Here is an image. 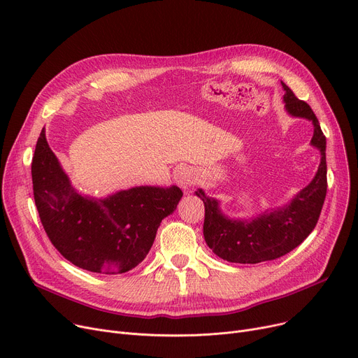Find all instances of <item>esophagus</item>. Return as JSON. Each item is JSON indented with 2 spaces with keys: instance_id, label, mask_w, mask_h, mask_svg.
I'll return each mask as SVG.
<instances>
[{
  "instance_id": "esophagus-1",
  "label": "esophagus",
  "mask_w": 358,
  "mask_h": 358,
  "mask_svg": "<svg viewBox=\"0 0 358 358\" xmlns=\"http://www.w3.org/2000/svg\"><path fill=\"white\" fill-rule=\"evenodd\" d=\"M176 182L181 187L184 192H189L192 187L196 184V174L187 166H178L174 174Z\"/></svg>"
}]
</instances>
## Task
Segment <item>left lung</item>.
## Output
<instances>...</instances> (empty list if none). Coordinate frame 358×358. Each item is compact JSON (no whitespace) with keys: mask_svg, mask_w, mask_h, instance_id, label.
Here are the masks:
<instances>
[{"mask_svg":"<svg viewBox=\"0 0 358 358\" xmlns=\"http://www.w3.org/2000/svg\"><path fill=\"white\" fill-rule=\"evenodd\" d=\"M286 110L294 117H305L313 123L310 143L321 150V164L309 185L285 208L264 212L254 220H234L219 209V201L208 197L203 190L196 196L204 203L203 235L208 247L222 259L239 264H257L286 255L302 243L315 229L327 196V138L313 110L285 84Z\"/></svg>","mask_w":358,"mask_h":358,"instance_id":"8db88e82","label":"left lung"}]
</instances>
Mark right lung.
<instances>
[{"instance_id":"right-lung-1","label":"right lung","mask_w":358,"mask_h":358,"mask_svg":"<svg viewBox=\"0 0 358 358\" xmlns=\"http://www.w3.org/2000/svg\"><path fill=\"white\" fill-rule=\"evenodd\" d=\"M31 180L36 208L52 245L73 266L97 274H122L139 266L159 223L182 197L177 185L134 187L107 199L83 196L72 189L45 129L36 143Z\"/></svg>"}]
</instances>
